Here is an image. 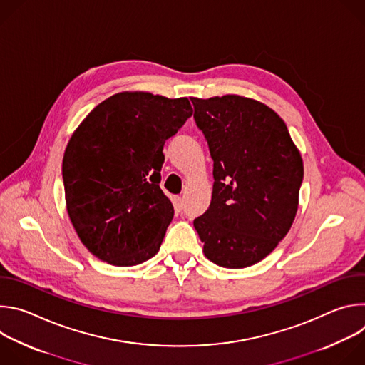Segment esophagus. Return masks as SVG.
<instances>
[{
  "mask_svg": "<svg viewBox=\"0 0 365 365\" xmlns=\"http://www.w3.org/2000/svg\"><path fill=\"white\" fill-rule=\"evenodd\" d=\"M173 205H175V210H176V212H180L182 210H183V199L182 197H175V200H173Z\"/></svg>",
  "mask_w": 365,
  "mask_h": 365,
  "instance_id": "1",
  "label": "esophagus"
}]
</instances>
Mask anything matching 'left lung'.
<instances>
[{"label":"left lung","instance_id":"1","mask_svg":"<svg viewBox=\"0 0 365 365\" xmlns=\"http://www.w3.org/2000/svg\"><path fill=\"white\" fill-rule=\"evenodd\" d=\"M214 160L206 212L193 221L207 259L225 269L262 262L289 232L303 160L284 121L240 95L190 98Z\"/></svg>","mask_w":365,"mask_h":365}]
</instances>
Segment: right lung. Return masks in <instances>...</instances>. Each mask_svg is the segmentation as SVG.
<instances>
[{
  "label": "right lung",
  "instance_id": "1",
  "mask_svg": "<svg viewBox=\"0 0 365 365\" xmlns=\"http://www.w3.org/2000/svg\"><path fill=\"white\" fill-rule=\"evenodd\" d=\"M192 114L187 98L120 92L72 134L62 163L66 210L102 262L135 266L159 251L175 214L159 186L163 145Z\"/></svg>",
  "mask_w": 365,
  "mask_h": 365
}]
</instances>
